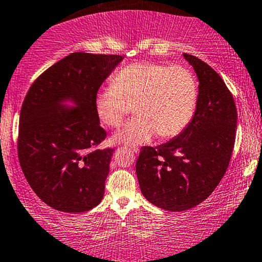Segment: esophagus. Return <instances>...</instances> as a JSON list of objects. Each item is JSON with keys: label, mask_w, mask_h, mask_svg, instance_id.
Returning <instances> with one entry per match:
<instances>
[{"label": "esophagus", "mask_w": 262, "mask_h": 262, "mask_svg": "<svg viewBox=\"0 0 262 262\" xmlns=\"http://www.w3.org/2000/svg\"><path fill=\"white\" fill-rule=\"evenodd\" d=\"M130 151L133 152V154H135V155L139 154V150H138V148H135V147H130Z\"/></svg>", "instance_id": "34e87169"}]
</instances>
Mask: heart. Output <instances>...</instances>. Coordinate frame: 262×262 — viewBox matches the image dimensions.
Wrapping results in <instances>:
<instances>
[{"mask_svg":"<svg viewBox=\"0 0 262 262\" xmlns=\"http://www.w3.org/2000/svg\"><path fill=\"white\" fill-rule=\"evenodd\" d=\"M198 101L196 76L184 65L138 61L115 75L112 85L95 95L99 121L120 127L134 108L137 118L115 135L116 140L141 144L156 134L161 139L177 137L187 127Z\"/></svg>","mask_w":262,"mask_h":262,"instance_id":"heart-1","label":"heart"}]
</instances>
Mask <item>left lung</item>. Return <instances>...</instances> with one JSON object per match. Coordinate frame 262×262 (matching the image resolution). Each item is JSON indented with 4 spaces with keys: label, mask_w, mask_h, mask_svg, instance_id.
<instances>
[{
    "label": "left lung",
    "mask_w": 262,
    "mask_h": 262,
    "mask_svg": "<svg viewBox=\"0 0 262 262\" xmlns=\"http://www.w3.org/2000/svg\"><path fill=\"white\" fill-rule=\"evenodd\" d=\"M200 85L192 121L178 137L157 147H141L137 161L140 190L164 210L183 211L210 196L226 173L237 129L233 97L207 62L184 53Z\"/></svg>",
    "instance_id": "8db88e82"
}]
</instances>
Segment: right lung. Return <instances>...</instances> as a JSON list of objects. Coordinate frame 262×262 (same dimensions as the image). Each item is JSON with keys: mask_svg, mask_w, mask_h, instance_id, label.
Segmentation results:
<instances>
[{"mask_svg": "<svg viewBox=\"0 0 262 262\" xmlns=\"http://www.w3.org/2000/svg\"><path fill=\"white\" fill-rule=\"evenodd\" d=\"M123 60L117 54L72 53L31 84L19 118L18 157L26 180L54 209L83 213L100 203L114 148L94 100L102 82ZM70 100L74 107L63 101Z\"/></svg>", "mask_w": 262, "mask_h": 262, "instance_id": "obj_1", "label": "right lung"}]
</instances>
